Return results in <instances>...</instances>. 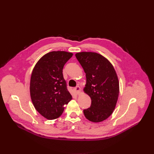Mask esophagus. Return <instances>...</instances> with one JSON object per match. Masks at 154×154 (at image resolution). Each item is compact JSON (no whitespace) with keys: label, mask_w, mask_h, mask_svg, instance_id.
<instances>
[{"label":"esophagus","mask_w":154,"mask_h":154,"mask_svg":"<svg viewBox=\"0 0 154 154\" xmlns=\"http://www.w3.org/2000/svg\"><path fill=\"white\" fill-rule=\"evenodd\" d=\"M74 90L75 91L77 94H79L80 93V87L79 86H77L74 88Z\"/></svg>","instance_id":"1"}]
</instances>
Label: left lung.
I'll return each instance as SVG.
<instances>
[{"label":"left lung","instance_id":"left-lung-1","mask_svg":"<svg viewBox=\"0 0 154 154\" xmlns=\"http://www.w3.org/2000/svg\"><path fill=\"white\" fill-rule=\"evenodd\" d=\"M86 75L84 92L91 106L84 110L85 117L93 122L107 119L115 109L119 94V82L112 63L102 55L91 52L75 54Z\"/></svg>","mask_w":154,"mask_h":154}]
</instances>
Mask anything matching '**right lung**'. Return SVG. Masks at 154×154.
Masks as SVG:
<instances>
[{
    "label": "right lung",
    "instance_id": "1",
    "mask_svg": "<svg viewBox=\"0 0 154 154\" xmlns=\"http://www.w3.org/2000/svg\"><path fill=\"white\" fill-rule=\"evenodd\" d=\"M73 54L65 51H52L39 59L32 70L30 97L40 115L48 120L59 117L63 106L72 100L67 88L62 70Z\"/></svg>",
    "mask_w": 154,
    "mask_h": 154
}]
</instances>
